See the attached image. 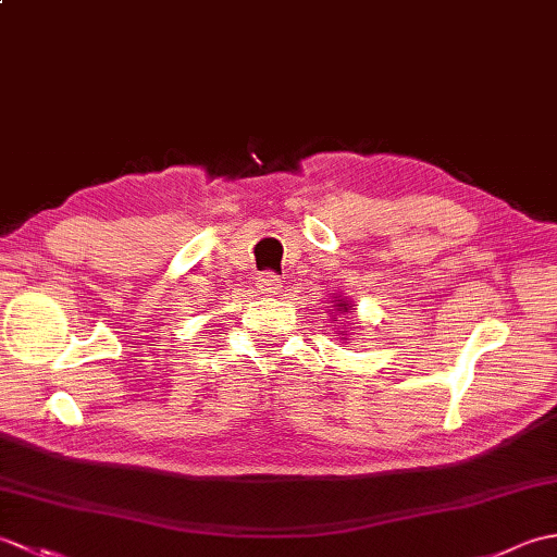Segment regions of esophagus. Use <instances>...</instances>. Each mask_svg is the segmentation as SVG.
Here are the masks:
<instances>
[{"instance_id":"esophagus-1","label":"esophagus","mask_w":557,"mask_h":557,"mask_svg":"<svg viewBox=\"0 0 557 557\" xmlns=\"http://www.w3.org/2000/svg\"><path fill=\"white\" fill-rule=\"evenodd\" d=\"M256 287H258L260 294H277L280 287H282V280L275 275V272H270V270L258 272Z\"/></svg>"}]
</instances>
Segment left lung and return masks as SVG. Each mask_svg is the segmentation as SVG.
I'll use <instances>...</instances> for the list:
<instances>
[{"mask_svg": "<svg viewBox=\"0 0 557 557\" xmlns=\"http://www.w3.org/2000/svg\"><path fill=\"white\" fill-rule=\"evenodd\" d=\"M337 311H342V313H347V311H351V309H349V304H337Z\"/></svg>", "mask_w": 557, "mask_h": 557, "instance_id": "obj_1", "label": "left lung"}]
</instances>
